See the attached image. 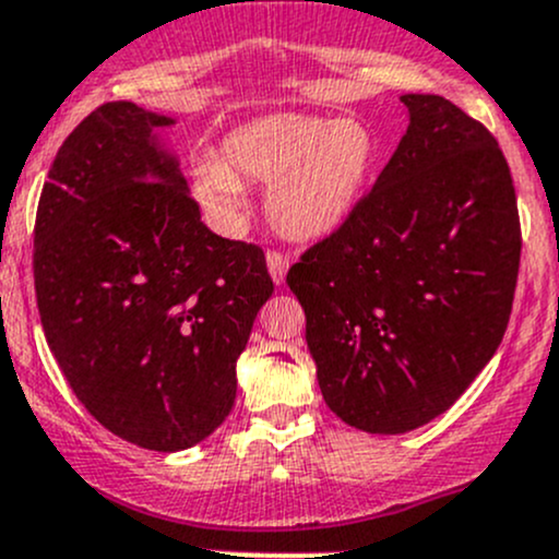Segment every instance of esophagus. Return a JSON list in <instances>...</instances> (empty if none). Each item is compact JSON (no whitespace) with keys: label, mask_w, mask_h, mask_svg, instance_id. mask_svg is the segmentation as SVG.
<instances>
[{"label":"esophagus","mask_w":559,"mask_h":559,"mask_svg":"<svg viewBox=\"0 0 559 559\" xmlns=\"http://www.w3.org/2000/svg\"><path fill=\"white\" fill-rule=\"evenodd\" d=\"M267 270H270V278L281 286L286 278V270H289V257L281 251H270L267 253Z\"/></svg>","instance_id":"obj_1"}]
</instances>
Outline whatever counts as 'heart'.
<instances>
[{"label":"heart","mask_w":559,"mask_h":559,"mask_svg":"<svg viewBox=\"0 0 559 559\" xmlns=\"http://www.w3.org/2000/svg\"><path fill=\"white\" fill-rule=\"evenodd\" d=\"M381 145L357 118L264 112L235 127L216 154L189 162V191L222 233L246 213L243 183L267 187V218L281 235L316 243L346 227L362 205Z\"/></svg>","instance_id":"1"}]
</instances>
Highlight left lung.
I'll return each mask as SVG.
<instances>
[{
    "label": "left lung",
    "mask_w": 559,
    "mask_h": 559,
    "mask_svg": "<svg viewBox=\"0 0 559 559\" xmlns=\"http://www.w3.org/2000/svg\"><path fill=\"white\" fill-rule=\"evenodd\" d=\"M400 103L408 129L370 194L286 275L321 397L379 436L432 421L481 373L509 326L522 251L489 129L438 94Z\"/></svg>",
    "instance_id": "8db88e82"
}]
</instances>
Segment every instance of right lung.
Wrapping results in <instances>:
<instances>
[{"instance_id":"1","label":"right lung","mask_w":559,"mask_h":559,"mask_svg":"<svg viewBox=\"0 0 559 559\" xmlns=\"http://www.w3.org/2000/svg\"><path fill=\"white\" fill-rule=\"evenodd\" d=\"M134 103L83 118L37 205L35 292L45 341L112 436L180 452L229 416L235 365L273 295L259 246L218 238L178 156Z\"/></svg>"}]
</instances>
